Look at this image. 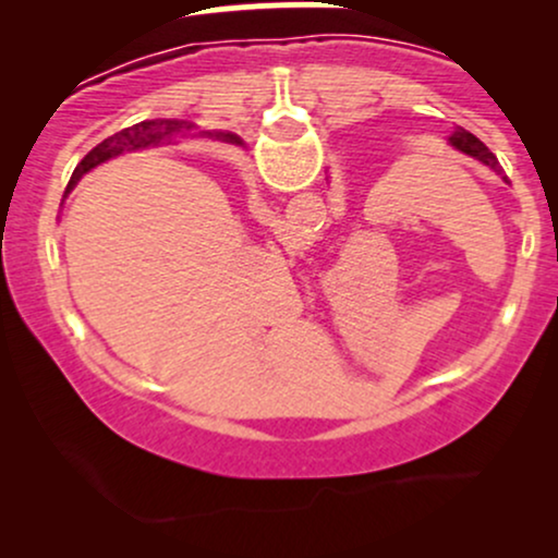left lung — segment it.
Segmentation results:
<instances>
[{"label":"left lung","instance_id":"1","mask_svg":"<svg viewBox=\"0 0 558 558\" xmlns=\"http://www.w3.org/2000/svg\"><path fill=\"white\" fill-rule=\"evenodd\" d=\"M448 144H451L457 151H462V155L477 159V162H483L485 168H490L493 172H498V175L504 178V183H509V178L504 175V170H501V165H498L496 155H493L488 146H485L477 136H472L470 131H464V128H457V131H453L451 136H448Z\"/></svg>","mask_w":558,"mask_h":558}]
</instances>
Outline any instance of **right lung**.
<instances>
[{"label": "right lung", "instance_id": "obj_1", "mask_svg": "<svg viewBox=\"0 0 558 558\" xmlns=\"http://www.w3.org/2000/svg\"><path fill=\"white\" fill-rule=\"evenodd\" d=\"M191 128H194V125H191L189 120H144V123L123 128L120 133H114V136L105 138L101 144H96L94 149L81 159L78 168L73 170V178H70L65 194L70 189H73L75 183L81 181L83 175H86V172L99 168V165L107 162V159L125 155V151L149 149V146H159V144H165V141H172L175 136H185ZM217 138H222L226 144L243 146V141L235 136V133H217Z\"/></svg>", "mask_w": 558, "mask_h": 558}]
</instances>
